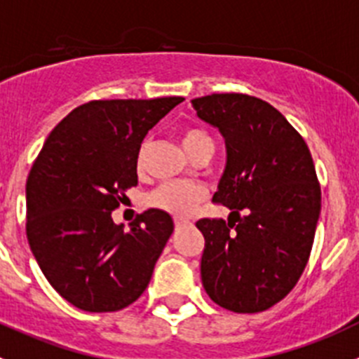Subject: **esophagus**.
Wrapping results in <instances>:
<instances>
[{"instance_id":"34e87169","label":"esophagus","mask_w":359,"mask_h":359,"mask_svg":"<svg viewBox=\"0 0 359 359\" xmlns=\"http://www.w3.org/2000/svg\"><path fill=\"white\" fill-rule=\"evenodd\" d=\"M187 224V219H184V218H175V227L179 229V227H182V225H186Z\"/></svg>"}]
</instances>
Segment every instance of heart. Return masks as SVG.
<instances>
[{
  "label": "heart",
  "mask_w": 359,
  "mask_h": 359,
  "mask_svg": "<svg viewBox=\"0 0 359 359\" xmlns=\"http://www.w3.org/2000/svg\"><path fill=\"white\" fill-rule=\"evenodd\" d=\"M180 141H182V147L187 154H191L203 144H212L208 132L195 127L186 128L180 134ZM202 200L203 191L198 186L184 182H168L157 187L154 193H150L147 203L154 209H161V211L170 212V215L179 216V218H187V216L193 215L195 208Z\"/></svg>",
  "instance_id": "1"
}]
</instances>
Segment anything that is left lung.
Returning a JSON list of instances; mask_svg holds the SVG:
<instances>
[{"label":"left lung","instance_id":"obj_1","mask_svg":"<svg viewBox=\"0 0 359 359\" xmlns=\"http://www.w3.org/2000/svg\"><path fill=\"white\" fill-rule=\"evenodd\" d=\"M222 132L227 164L212 202L229 219L202 218V284L212 302L259 313L288 295L304 272L320 215V184L302 135L256 96L224 93L191 100Z\"/></svg>","mask_w":359,"mask_h":359}]
</instances>
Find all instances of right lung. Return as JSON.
Here are the masks:
<instances>
[{"label":"right lung","mask_w":359,"mask_h":359,"mask_svg":"<svg viewBox=\"0 0 359 359\" xmlns=\"http://www.w3.org/2000/svg\"><path fill=\"white\" fill-rule=\"evenodd\" d=\"M182 96L93 100L48 135L27 180V238L48 283L75 308L119 311L147 290L173 219L148 209L125 231L111 212L137 186L144 135Z\"/></svg>","instance_id":"1"}]
</instances>
